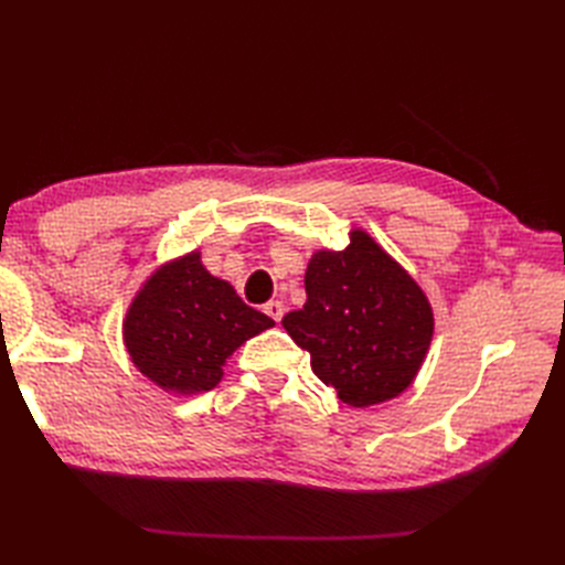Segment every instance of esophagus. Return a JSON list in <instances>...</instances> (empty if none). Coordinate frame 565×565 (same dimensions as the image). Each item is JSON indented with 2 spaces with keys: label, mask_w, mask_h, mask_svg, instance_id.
I'll return each instance as SVG.
<instances>
[{
  "label": "esophagus",
  "mask_w": 565,
  "mask_h": 565,
  "mask_svg": "<svg viewBox=\"0 0 565 565\" xmlns=\"http://www.w3.org/2000/svg\"><path fill=\"white\" fill-rule=\"evenodd\" d=\"M264 313L270 316L276 322H280L282 316H285V303H282V301H268V303L264 306Z\"/></svg>",
  "instance_id": "obj_1"
}]
</instances>
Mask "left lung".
Instances as JSON below:
<instances>
[{"instance_id": "left-lung-1", "label": "left lung", "mask_w": 565, "mask_h": 565, "mask_svg": "<svg viewBox=\"0 0 565 565\" xmlns=\"http://www.w3.org/2000/svg\"><path fill=\"white\" fill-rule=\"evenodd\" d=\"M347 249H318L306 268L303 309L282 328L311 353L316 377L351 407L401 396L434 337L422 287L372 237L353 228Z\"/></svg>"}]
</instances>
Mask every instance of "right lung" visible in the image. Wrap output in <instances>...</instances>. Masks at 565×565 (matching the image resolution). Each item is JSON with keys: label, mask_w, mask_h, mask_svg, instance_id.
<instances>
[{"label": "right lung", "mask_w": 565, "mask_h": 565, "mask_svg": "<svg viewBox=\"0 0 565 565\" xmlns=\"http://www.w3.org/2000/svg\"><path fill=\"white\" fill-rule=\"evenodd\" d=\"M235 289L188 252L160 266L134 297L122 322L125 347L143 377L167 393L193 396L214 388L228 358L273 328Z\"/></svg>", "instance_id": "obj_1"}]
</instances>
